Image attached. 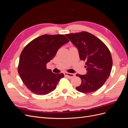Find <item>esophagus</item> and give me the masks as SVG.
Listing matches in <instances>:
<instances>
[{"label":"esophagus","mask_w":128,"mask_h":128,"mask_svg":"<svg viewBox=\"0 0 128 128\" xmlns=\"http://www.w3.org/2000/svg\"><path fill=\"white\" fill-rule=\"evenodd\" d=\"M64 75L66 77H67L69 78H71L72 77H74L75 76V74H72V73H68V72H64Z\"/></svg>","instance_id":"esophagus-1"}]
</instances>
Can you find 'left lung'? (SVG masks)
<instances>
[{
    "label": "left lung",
    "mask_w": 128,
    "mask_h": 128,
    "mask_svg": "<svg viewBox=\"0 0 128 128\" xmlns=\"http://www.w3.org/2000/svg\"><path fill=\"white\" fill-rule=\"evenodd\" d=\"M66 36L78 50L80 60L86 62V74H76L82 83L76 89L83 93L98 90L105 83L111 72L113 61L110 50L101 40L87 32Z\"/></svg>",
    "instance_id": "8db88e82"
}]
</instances>
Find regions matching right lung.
I'll return each instance as SVG.
<instances>
[{"instance_id":"obj_1","label":"right lung","mask_w":128,"mask_h":128,"mask_svg":"<svg viewBox=\"0 0 128 128\" xmlns=\"http://www.w3.org/2000/svg\"><path fill=\"white\" fill-rule=\"evenodd\" d=\"M69 42L62 34H44L32 40L23 50L19 59L18 74L26 87L34 94L45 95L54 91L63 73L54 74L46 64L62 46Z\"/></svg>"}]
</instances>
